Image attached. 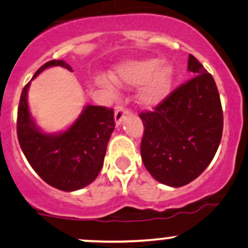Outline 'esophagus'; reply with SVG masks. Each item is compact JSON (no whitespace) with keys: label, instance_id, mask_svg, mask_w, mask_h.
Wrapping results in <instances>:
<instances>
[{"label":"esophagus","instance_id":"esophagus-1","mask_svg":"<svg viewBox=\"0 0 248 248\" xmlns=\"http://www.w3.org/2000/svg\"><path fill=\"white\" fill-rule=\"evenodd\" d=\"M127 113H128V109H126L124 106H119V107H116L115 114H114V120H115L116 126H120V124H121L122 120L124 119V116H126Z\"/></svg>","mask_w":248,"mask_h":248}]
</instances>
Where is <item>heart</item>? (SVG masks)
Returning a JSON list of instances; mask_svg holds the SVG:
<instances>
[{
  "label": "heart",
  "instance_id": "1",
  "mask_svg": "<svg viewBox=\"0 0 248 248\" xmlns=\"http://www.w3.org/2000/svg\"><path fill=\"white\" fill-rule=\"evenodd\" d=\"M114 80L121 84L138 86L142 83L138 97L147 107H154L166 99L173 81V67L167 61L143 59L126 62L116 68ZM103 86L111 91L109 84Z\"/></svg>",
  "mask_w": 248,
  "mask_h": 248
}]
</instances>
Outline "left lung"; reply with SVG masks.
<instances>
[{
    "label": "left lung",
    "instance_id": "8db88e82",
    "mask_svg": "<svg viewBox=\"0 0 248 248\" xmlns=\"http://www.w3.org/2000/svg\"><path fill=\"white\" fill-rule=\"evenodd\" d=\"M193 78L153 111L140 114L145 126L141 157L156 181L181 187L197 179L216 155L222 137V108L216 81L193 55Z\"/></svg>",
    "mask_w": 248,
    "mask_h": 248
}]
</instances>
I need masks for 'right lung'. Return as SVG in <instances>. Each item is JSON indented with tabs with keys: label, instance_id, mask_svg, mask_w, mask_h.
Listing matches in <instances>:
<instances>
[{
	"label": "right lung",
	"instance_id": "obj_1",
	"mask_svg": "<svg viewBox=\"0 0 248 248\" xmlns=\"http://www.w3.org/2000/svg\"><path fill=\"white\" fill-rule=\"evenodd\" d=\"M72 67L51 60L35 73L50 67ZM31 80L24 86L17 110V138L29 165L43 181L64 192H74L92 184L103 166L108 141L113 133L114 111L102 106L86 105L66 130L46 133L35 124L28 105Z\"/></svg>",
	"mask_w": 248,
	"mask_h": 248
}]
</instances>
